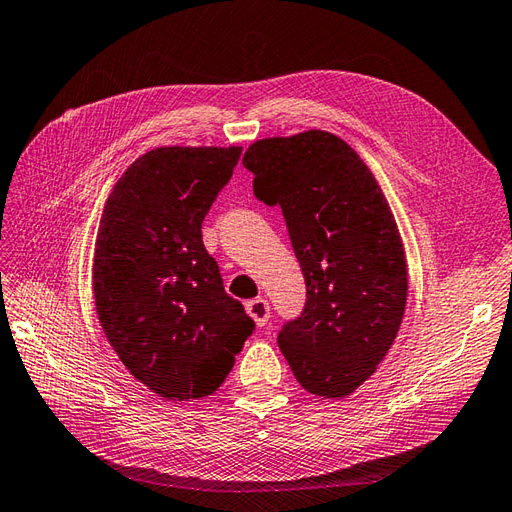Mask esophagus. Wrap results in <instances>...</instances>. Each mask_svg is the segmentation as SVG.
Listing matches in <instances>:
<instances>
[{"instance_id":"esophagus-1","label":"esophagus","mask_w":512,"mask_h":512,"mask_svg":"<svg viewBox=\"0 0 512 512\" xmlns=\"http://www.w3.org/2000/svg\"><path fill=\"white\" fill-rule=\"evenodd\" d=\"M245 309L249 313V317L258 324L265 326L269 322V302L265 298H254L245 304Z\"/></svg>"}]
</instances>
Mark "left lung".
<instances>
[{
	"label": "left lung",
	"mask_w": 512,
	"mask_h": 512,
	"mask_svg": "<svg viewBox=\"0 0 512 512\" xmlns=\"http://www.w3.org/2000/svg\"><path fill=\"white\" fill-rule=\"evenodd\" d=\"M243 164L256 199L282 208L306 282L304 311L278 346L306 392L344 399L372 377L403 322L407 260L390 203L328 131L258 140Z\"/></svg>",
	"instance_id": "8db88e82"
}]
</instances>
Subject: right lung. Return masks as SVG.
I'll list each match as a JSON object with an SVG mask.
<instances>
[{
	"mask_svg": "<svg viewBox=\"0 0 512 512\" xmlns=\"http://www.w3.org/2000/svg\"><path fill=\"white\" fill-rule=\"evenodd\" d=\"M241 151L160 146L124 170L102 210L92 271L100 326L133 377L168 401L217 390L254 331L201 238Z\"/></svg>",
	"mask_w": 512,
	"mask_h": 512,
	"instance_id": "1",
	"label": "right lung"
}]
</instances>
